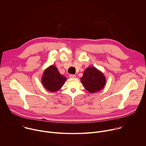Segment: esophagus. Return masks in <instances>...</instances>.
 Returning <instances> with one entry per match:
<instances>
[{"label": "esophagus", "instance_id": "obj_1", "mask_svg": "<svg viewBox=\"0 0 146 146\" xmlns=\"http://www.w3.org/2000/svg\"><path fill=\"white\" fill-rule=\"evenodd\" d=\"M69 77L71 78H76V76L74 74H70Z\"/></svg>", "mask_w": 146, "mask_h": 146}]
</instances>
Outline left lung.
Segmentation results:
<instances>
[{
	"instance_id": "left-lung-1",
	"label": "left lung",
	"mask_w": 146,
	"mask_h": 146,
	"mask_svg": "<svg viewBox=\"0 0 146 146\" xmlns=\"http://www.w3.org/2000/svg\"><path fill=\"white\" fill-rule=\"evenodd\" d=\"M82 85L90 93H95L103 89L106 84L104 74L95 67L87 68L80 79Z\"/></svg>"
}]
</instances>
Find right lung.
<instances>
[{
	"mask_svg": "<svg viewBox=\"0 0 146 146\" xmlns=\"http://www.w3.org/2000/svg\"><path fill=\"white\" fill-rule=\"evenodd\" d=\"M66 78L60 74L54 65L46 69L42 76L41 82L44 87L50 92L58 91L64 86Z\"/></svg>",
	"mask_w": 146,
	"mask_h": 146,
	"instance_id": "right-lung-1",
	"label": "right lung"
}]
</instances>
